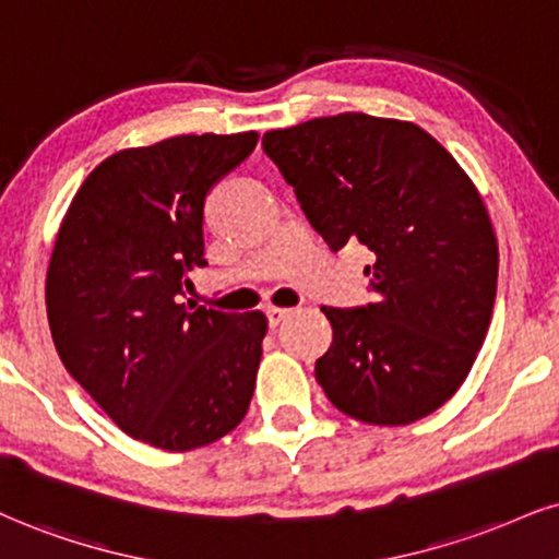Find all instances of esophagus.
I'll return each instance as SVG.
<instances>
[{"mask_svg": "<svg viewBox=\"0 0 559 559\" xmlns=\"http://www.w3.org/2000/svg\"><path fill=\"white\" fill-rule=\"evenodd\" d=\"M287 316H290V311H287V308H277V306H269V308H266V321H269V326H280V323L285 321Z\"/></svg>", "mask_w": 559, "mask_h": 559, "instance_id": "esophagus-1", "label": "esophagus"}]
</instances>
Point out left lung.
<instances>
[{
    "instance_id": "8db88e82",
    "label": "left lung",
    "mask_w": 559,
    "mask_h": 559,
    "mask_svg": "<svg viewBox=\"0 0 559 559\" xmlns=\"http://www.w3.org/2000/svg\"><path fill=\"white\" fill-rule=\"evenodd\" d=\"M332 251L362 243L376 302L332 321L316 381L344 415L409 425L469 376L490 329L498 238L477 186L412 121L340 114L261 140Z\"/></svg>"
}]
</instances>
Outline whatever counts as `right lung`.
Returning a JSON list of instances; mask_svg holds the SVG:
<instances>
[{
    "label": "right lung",
    "mask_w": 559,
    "mask_h": 559,
    "mask_svg": "<svg viewBox=\"0 0 559 559\" xmlns=\"http://www.w3.org/2000/svg\"><path fill=\"white\" fill-rule=\"evenodd\" d=\"M259 134H183L121 150L85 178L46 277L57 353L127 436L163 451L215 443L251 404L266 316L178 298L204 266V199Z\"/></svg>",
    "instance_id": "obj_1"
}]
</instances>
